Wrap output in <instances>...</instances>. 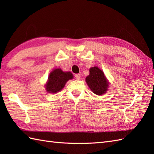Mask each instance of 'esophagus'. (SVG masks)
<instances>
[{"label": "esophagus", "mask_w": 154, "mask_h": 154, "mask_svg": "<svg viewBox=\"0 0 154 154\" xmlns=\"http://www.w3.org/2000/svg\"><path fill=\"white\" fill-rule=\"evenodd\" d=\"M75 79L79 80L81 79V75L80 74H76L75 75Z\"/></svg>", "instance_id": "esophagus-1"}]
</instances>
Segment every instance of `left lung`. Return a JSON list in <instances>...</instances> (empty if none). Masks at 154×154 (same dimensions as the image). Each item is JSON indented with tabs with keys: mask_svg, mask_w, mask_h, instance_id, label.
Wrapping results in <instances>:
<instances>
[{
	"mask_svg": "<svg viewBox=\"0 0 154 154\" xmlns=\"http://www.w3.org/2000/svg\"><path fill=\"white\" fill-rule=\"evenodd\" d=\"M89 72V75L86 77V82L91 91L97 95L105 93L109 83L103 71L99 67H94L90 69Z\"/></svg>",
	"mask_w": 154,
	"mask_h": 154,
	"instance_id": "left-lung-1",
	"label": "left lung"
}]
</instances>
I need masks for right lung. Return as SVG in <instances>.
<instances>
[{
    "mask_svg": "<svg viewBox=\"0 0 154 154\" xmlns=\"http://www.w3.org/2000/svg\"><path fill=\"white\" fill-rule=\"evenodd\" d=\"M73 77L71 72H63L61 69H55L50 74L45 89L49 93L59 92L64 87L67 81Z\"/></svg>",
    "mask_w": 154,
    "mask_h": 154,
    "instance_id": "obj_1",
    "label": "right lung"
}]
</instances>
